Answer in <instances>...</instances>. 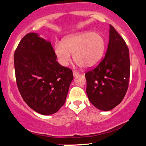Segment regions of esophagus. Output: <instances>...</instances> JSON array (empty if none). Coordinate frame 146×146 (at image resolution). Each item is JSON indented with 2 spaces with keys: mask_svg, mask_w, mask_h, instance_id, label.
Listing matches in <instances>:
<instances>
[{
  "mask_svg": "<svg viewBox=\"0 0 146 146\" xmlns=\"http://www.w3.org/2000/svg\"><path fill=\"white\" fill-rule=\"evenodd\" d=\"M73 76H74V77H76V76H78V75H79V73H78V72H77V71H73Z\"/></svg>",
  "mask_w": 146,
  "mask_h": 146,
  "instance_id": "obj_1",
  "label": "esophagus"
}]
</instances>
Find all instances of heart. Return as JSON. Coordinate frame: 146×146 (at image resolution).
Instances as JSON below:
<instances>
[{"label": "heart", "mask_w": 146, "mask_h": 146, "mask_svg": "<svg viewBox=\"0 0 146 146\" xmlns=\"http://www.w3.org/2000/svg\"><path fill=\"white\" fill-rule=\"evenodd\" d=\"M106 42L101 33L98 32H82L71 35L55 45L58 62L66 66L71 61L74 53V60L82 67L89 68L100 62L104 53Z\"/></svg>", "instance_id": "1"}]
</instances>
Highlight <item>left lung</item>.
<instances>
[{
    "mask_svg": "<svg viewBox=\"0 0 146 146\" xmlns=\"http://www.w3.org/2000/svg\"><path fill=\"white\" fill-rule=\"evenodd\" d=\"M130 74L128 46L110 25L109 42L105 56L96 67L85 73L86 93L92 104L104 111L117 106L128 90Z\"/></svg>",
    "mask_w": 146,
    "mask_h": 146,
    "instance_id": "1",
    "label": "left lung"
}]
</instances>
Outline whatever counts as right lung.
Here are the masks:
<instances>
[{
    "label": "right lung",
    "instance_id": "1",
    "mask_svg": "<svg viewBox=\"0 0 146 146\" xmlns=\"http://www.w3.org/2000/svg\"><path fill=\"white\" fill-rule=\"evenodd\" d=\"M56 58L51 42L36 33L25 35L14 53L18 90L27 104L42 115L56 113L64 104L73 79L71 68Z\"/></svg>",
    "mask_w": 146,
    "mask_h": 146
}]
</instances>
